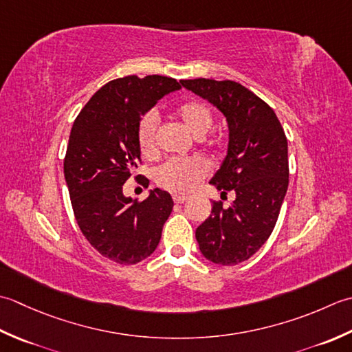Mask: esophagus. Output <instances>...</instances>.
Instances as JSON below:
<instances>
[{
    "label": "esophagus",
    "mask_w": 352,
    "mask_h": 352,
    "mask_svg": "<svg viewBox=\"0 0 352 352\" xmlns=\"http://www.w3.org/2000/svg\"><path fill=\"white\" fill-rule=\"evenodd\" d=\"M173 200L176 204H184V202H186V200H188V196H185V195H173Z\"/></svg>",
    "instance_id": "34e87169"
}]
</instances>
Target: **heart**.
<instances>
[{"label":"heart","mask_w":352,"mask_h":352,"mask_svg":"<svg viewBox=\"0 0 352 352\" xmlns=\"http://www.w3.org/2000/svg\"><path fill=\"white\" fill-rule=\"evenodd\" d=\"M177 116L188 131L200 138L212 127L214 117L210 107L200 102L185 103L177 109ZM157 117L148 112L138 126V146L141 153L150 156L156 152ZM208 171L200 157H171L155 170V179L161 186L171 191H188Z\"/></svg>","instance_id":"b5f03b06"}]
</instances>
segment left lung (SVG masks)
<instances>
[{
	"label": "left lung",
	"instance_id": "left-lung-1",
	"mask_svg": "<svg viewBox=\"0 0 352 352\" xmlns=\"http://www.w3.org/2000/svg\"><path fill=\"white\" fill-rule=\"evenodd\" d=\"M223 113L229 138L223 162L210 181L226 197L212 202L211 216L196 229L202 255L214 264L234 266L249 260L267 241L289 186L287 138L274 109L232 80H181Z\"/></svg>",
	"mask_w": 352,
	"mask_h": 352
}]
</instances>
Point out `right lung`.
I'll use <instances>...</instances> for the list:
<instances>
[{"label": "right lung", "instance_id": "1", "mask_svg": "<svg viewBox=\"0 0 352 352\" xmlns=\"http://www.w3.org/2000/svg\"><path fill=\"white\" fill-rule=\"evenodd\" d=\"M181 89L166 76H127L102 86L71 129L63 173L82 234L103 256L136 264L155 252L173 210L170 192L148 191L142 202L123 185L141 162L138 126L164 96Z\"/></svg>", "mask_w": 352, "mask_h": 352}]
</instances>
